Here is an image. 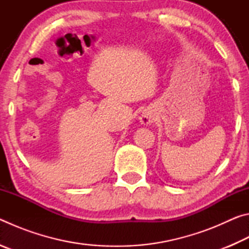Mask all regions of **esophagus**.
<instances>
[{
  "instance_id": "obj_1",
  "label": "esophagus",
  "mask_w": 249,
  "mask_h": 249,
  "mask_svg": "<svg viewBox=\"0 0 249 249\" xmlns=\"http://www.w3.org/2000/svg\"><path fill=\"white\" fill-rule=\"evenodd\" d=\"M156 119V113H155V109L148 107L144 109V111L142 112L141 117H140V122L145 126H148L150 125Z\"/></svg>"
}]
</instances>
